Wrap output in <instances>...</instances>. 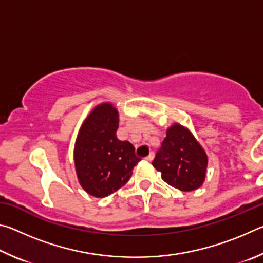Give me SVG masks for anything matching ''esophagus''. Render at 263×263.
Instances as JSON below:
<instances>
[{
    "instance_id": "1",
    "label": "esophagus",
    "mask_w": 263,
    "mask_h": 263,
    "mask_svg": "<svg viewBox=\"0 0 263 263\" xmlns=\"http://www.w3.org/2000/svg\"><path fill=\"white\" fill-rule=\"evenodd\" d=\"M154 159V153L152 152V153H149V155H147V157H146L145 158V160H146V161H148V162H151V161H152V160Z\"/></svg>"
}]
</instances>
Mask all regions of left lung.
I'll return each mask as SVG.
<instances>
[{
	"label": "left lung",
	"instance_id": "left-lung-1",
	"mask_svg": "<svg viewBox=\"0 0 263 263\" xmlns=\"http://www.w3.org/2000/svg\"><path fill=\"white\" fill-rule=\"evenodd\" d=\"M152 164L169 185L181 191H193L205 180L208 158L193 135L175 124L168 128Z\"/></svg>",
	"mask_w": 263,
	"mask_h": 263
}]
</instances>
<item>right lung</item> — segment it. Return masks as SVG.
<instances>
[{
	"label": "right lung",
	"mask_w": 263,
	"mask_h": 263,
	"mask_svg": "<svg viewBox=\"0 0 263 263\" xmlns=\"http://www.w3.org/2000/svg\"><path fill=\"white\" fill-rule=\"evenodd\" d=\"M118 111L109 103L91 111L80 128L74 161L80 184L89 195L106 197L130 180L132 169L140 161L135 146L121 141L116 132Z\"/></svg>",
	"instance_id": "right-lung-1"
}]
</instances>
